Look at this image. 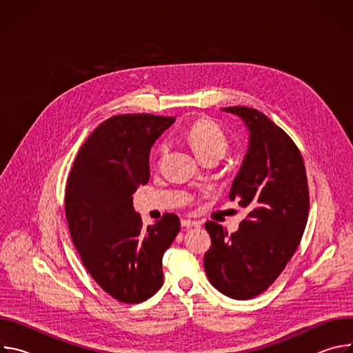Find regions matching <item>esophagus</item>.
<instances>
[{"label":"esophagus","mask_w":353,"mask_h":353,"mask_svg":"<svg viewBox=\"0 0 353 353\" xmlns=\"http://www.w3.org/2000/svg\"><path fill=\"white\" fill-rule=\"evenodd\" d=\"M181 226L183 228H198L199 226V222H196V221H191V219H183L181 221Z\"/></svg>","instance_id":"1"}]
</instances>
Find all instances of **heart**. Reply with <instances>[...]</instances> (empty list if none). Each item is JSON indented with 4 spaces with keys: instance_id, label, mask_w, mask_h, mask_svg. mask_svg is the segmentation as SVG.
Listing matches in <instances>:
<instances>
[{
    "instance_id": "heart-1",
    "label": "heart",
    "mask_w": 353,
    "mask_h": 353,
    "mask_svg": "<svg viewBox=\"0 0 353 353\" xmlns=\"http://www.w3.org/2000/svg\"><path fill=\"white\" fill-rule=\"evenodd\" d=\"M185 138L198 158L207 155L222 157L229 146V139L223 130L210 119L195 120L187 130ZM165 143L159 146V152H165Z\"/></svg>"
}]
</instances>
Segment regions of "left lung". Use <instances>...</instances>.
<instances>
[{
  "label": "left lung",
  "instance_id": "8db88e82",
  "mask_svg": "<svg viewBox=\"0 0 353 353\" xmlns=\"http://www.w3.org/2000/svg\"><path fill=\"white\" fill-rule=\"evenodd\" d=\"M222 110L239 116L250 132L229 192L250 212L232 234L216 222L205 223L212 244L204 268L221 293L247 300L267 290L294 254L307 223L309 185L300 150L282 128L256 109Z\"/></svg>",
  "mask_w": 353,
  "mask_h": 353
}]
</instances>
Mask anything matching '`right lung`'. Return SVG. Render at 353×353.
Segmentation results:
<instances>
[{
	"instance_id": "1",
	"label": "right lung",
	"mask_w": 353,
	"mask_h": 353,
	"mask_svg": "<svg viewBox=\"0 0 353 353\" xmlns=\"http://www.w3.org/2000/svg\"><path fill=\"white\" fill-rule=\"evenodd\" d=\"M174 117L120 114L100 124L81 146L67 180L65 215L81 260L106 293L128 305L163 285L162 257L180 230L165 214L142 226L132 194L149 180V152Z\"/></svg>"
}]
</instances>
